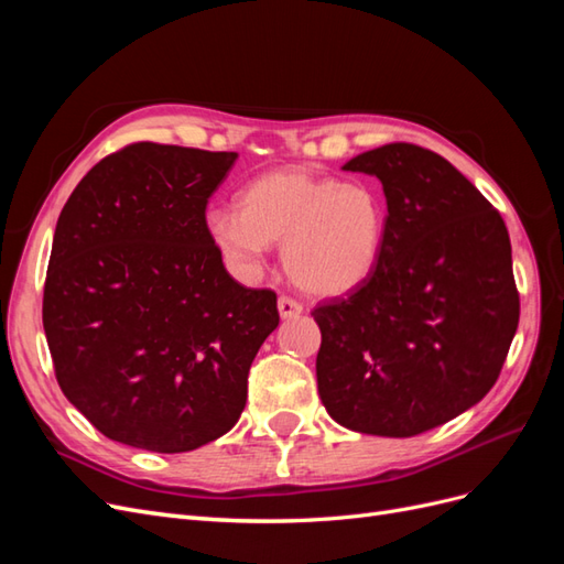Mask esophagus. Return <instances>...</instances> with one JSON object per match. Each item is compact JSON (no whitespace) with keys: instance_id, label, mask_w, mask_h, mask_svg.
Here are the masks:
<instances>
[{"instance_id":"34e87169","label":"esophagus","mask_w":564,"mask_h":564,"mask_svg":"<svg viewBox=\"0 0 564 564\" xmlns=\"http://www.w3.org/2000/svg\"><path fill=\"white\" fill-rule=\"evenodd\" d=\"M278 311H280V317H296V315H301L303 313V305L296 301V299H292V296H280L278 299Z\"/></svg>"}]
</instances>
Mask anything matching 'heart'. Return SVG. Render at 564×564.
I'll return each instance as SVG.
<instances>
[{
	"mask_svg": "<svg viewBox=\"0 0 564 564\" xmlns=\"http://www.w3.org/2000/svg\"><path fill=\"white\" fill-rule=\"evenodd\" d=\"M204 230L235 278H261L270 245H282V265L299 289L344 296L381 259L386 209L362 183L278 169L249 181L237 207L209 209Z\"/></svg>",
	"mask_w": 564,
	"mask_h": 564,
	"instance_id": "obj_1",
	"label": "heart"
}]
</instances>
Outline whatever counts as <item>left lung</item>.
<instances>
[{"label":"left lung","instance_id":"8db88e82","mask_svg":"<svg viewBox=\"0 0 564 564\" xmlns=\"http://www.w3.org/2000/svg\"><path fill=\"white\" fill-rule=\"evenodd\" d=\"M388 204L381 259L346 299L319 303L317 390L344 429L412 437L497 383L520 319L501 214L437 152L388 143L344 164Z\"/></svg>","mask_w":564,"mask_h":564}]
</instances>
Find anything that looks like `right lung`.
Returning a JSON list of instances; mask_svg holds the SVG:
<instances>
[{
    "mask_svg": "<svg viewBox=\"0 0 564 564\" xmlns=\"http://www.w3.org/2000/svg\"><path fill=\"white\" fill-rule=\"evenodd\" d=\"M235 160L131 143L58 216L42 305L51 360L63 395L122 445L178 454L226 435L280 324L275 292L232 280L204 230Z\"/></svg>",
    "mask_w": 564,
    "mask_h": 564,
    "instance_id": "1",
    "label": "right lung"
}]
</instances>
